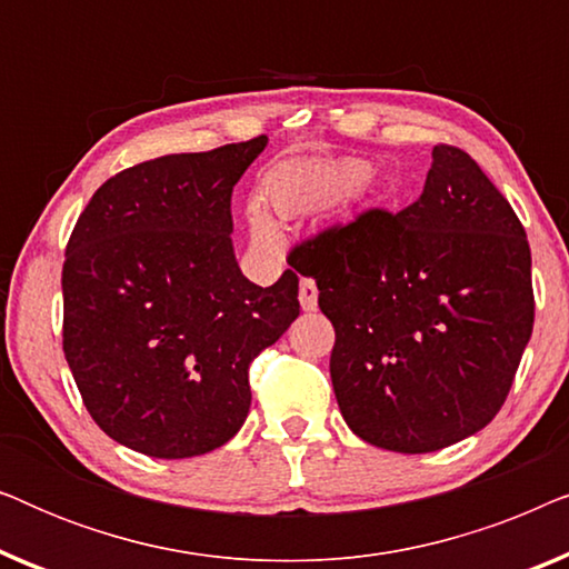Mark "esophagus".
<instances>
[{"label":"esophagus","mask_w":569,"mask_h":569,"mask_svg":"<svg viewBox=\"0 0 569 569\" xmlns=\"http://www.w3.org/2000/svg\"><path fill=\"white\" fill-rule=\"evenodd\" d=\"M300 306H302V310H316L318 287L313 279H300Z\"/></svg>","instance_id":"esophagus-1"}]
</instances>
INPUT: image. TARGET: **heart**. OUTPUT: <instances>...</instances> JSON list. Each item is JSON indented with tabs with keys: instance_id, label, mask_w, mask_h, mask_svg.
<instances>
[{
	"instance_id": "1",
	"label": "heart",
	"mask_w": 569,
	"mask_h": 569,
	"mask_svg": "<svg viewBox=\"0 0 569 569\" xmlns=\"http://www.w3.org/2000/svg\"><path fill=\"white\" fill-rule=\"evenodd\" d=\"M321 176L318 170L308 166H284L277 168L274 173L263 183V204L274 209L277 214L292 217L302 212L308 207V201L316 197V191L321 189ZM248 224H251V238L253 243L271 251L279 243V230L274 220H271L267 209L261 204H251L248 209Z\"/></svg>"
}]
</instances>
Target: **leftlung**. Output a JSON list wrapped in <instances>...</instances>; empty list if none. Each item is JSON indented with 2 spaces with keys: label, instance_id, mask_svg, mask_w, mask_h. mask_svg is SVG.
Returning <instances> with one entry per match:
<instances>
[{
  "label": "left lung",
  "instance_id": "obj_1",
  "mask_svg": "<svg viewBox=\"0 0 569 569\" xmlns=\"http://www.w3.org/2000/svg\"><path fill=\"white\" fill-rule=\"evenodd\" d=\"M287 261L337 331L331 383L357 438L432 453L492 422L533 331L531 248L463 150L435 147L399 214L368 209Z\"/></svg>",
  "mask_w": 569,
  "mask_h": 569
}]
</instances>
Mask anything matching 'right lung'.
Segmentation results:
<instances>
[{"mask_svg":"<svg viewBox=\"0 0 569 569\" xmlns=\"http://www.w3.org/2000/svg\"><path fill=\"white\" fill-rule=\"evenodd\" d=\"M267 142L139 162L74 224L64 357L96 425L137 453L224 446L251 409L248 365L300 316L298 274L253 284L230 240L232 186Z\"/></svg>","mask_w":569,"mask_h":569,"instance_id":"add662e5","label":"right lung"}]
</instances>
